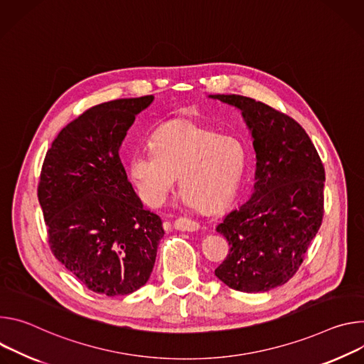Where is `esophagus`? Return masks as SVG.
Here are the masks:
<instances>
[{
    "instance_id": "1",
    "label": "esophagus",
    "mask_w": 364,
    "mask_h": 364,
    "mask_svg": "<svg viewBox=\"0 0 364 364\" xmlns=\"http://www.w3.org/2000/svg\"><path fill=\"white\" fill-rule=\"evenodd\" d=\"M175 228L179 230V231H196L199 230V224L191 218H178L175 221Z\"/></svg>"
}]
</instances>
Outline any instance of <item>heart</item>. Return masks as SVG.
Segmentation results:
<instances>
[{
	"label": "heart",
	"instance_id": "1",
	"mask_svg": "<svg viewBox=\"0 0 364 364\" xmlns=\"http://www.w3.org/2000/svg\"><path fill=\"white\" fill-rule=\"evenodd\" d=\"M246 164V149L238 139L179 119L160 126L150 149L132 154L129 172L150 207L164 203L178 176L183 203L200 211H220L234 199Z\"/></svg>",
	"mask_w": 364,
	"mask_h": 364
}]
</instances>
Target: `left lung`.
Masks as SVG:
<instances>
[{
  "mask_svg": "<svg viewBox=\"0 0 364 364\" xmlns=\"http://www.w3.org/2000/svg\"><path fill=\"white\" fill-rule=\"evenodd\" d=\"M241 111L256 151L247 203L217 225L230 246L215 276L240 292H267L301 266L324 215L326 172L296 121L243 95H208Z\"/></svg>",
  "mask_w": 364,
  "mask_h": 364,
  "instance_id": "left-lung-1",
  "label": "left lung"
}]
</instances>
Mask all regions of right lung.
Returning <instances> with one entry per match:
<instances>
[{"label":"right lung","mask_w":364,"mask_h":364,"mask_svg":"<svg viewBox=\"0 0 364 364\" xmlns=\"http://www.w3.org/2000/svg\"><path fill=\"white\" fill-rule=\"evenodd\" d=\"M154 97L87 109L48 150L38 183L49 245L82 284L107 296L129 295L149 280L165 230L127 179L119 147Z\"/></svg>","instance_id":"right-lung-1"}]
</instances>
